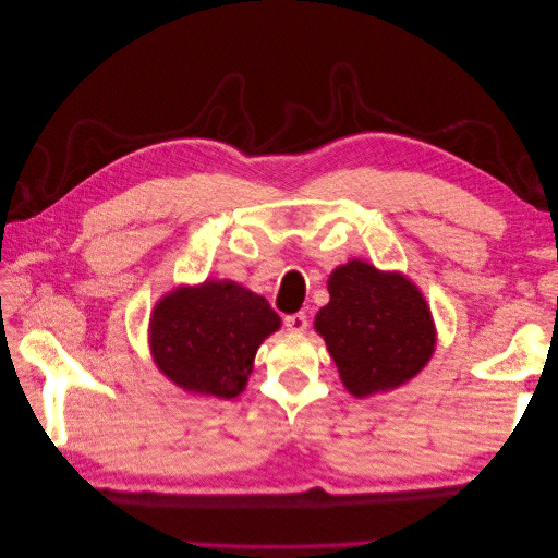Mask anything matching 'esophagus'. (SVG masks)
<instances>
[{"label":"esophagus","mask_w":558,"mask_h":558,"mask_svg":"<svg viewBox=\"0 0 558 558\" xmlns=\"http://www.w3.org/2000/svg\"><path fill=\"white\" fill-rule=\"evenodd\" d=\"M283 326H286V330H291V332H305L307 326H310V320H307L305 314H291V316L283 318Z\"/></svg>","instance_id":"obj_1"}]
</instances>
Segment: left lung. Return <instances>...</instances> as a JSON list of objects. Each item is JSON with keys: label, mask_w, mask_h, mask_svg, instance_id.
<instances>
[{"label": "left lung", "mask_w": 558, "mask_h": 558, "mask_svg": "<svg viewBox=\"0 0 558 558\" xmlns=\"http://www.w3.org/2000/svg\"><path fill=\"white\" fill-rule=\"evenodd\" d=\"M328 293L314 328L351 396L393 391L426 367L435 324L426 298L408 277L349 260L332 269Z\"/></svg>", "instance_id": "8db88e82"}]
</instances>
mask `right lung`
Wrapping results in <instances>:
<instances>
[{
  "label": "right lung",
  "mask_w": 558,
  "mask_h": 558,
  "mask_svg": "<svg viewBox=\"0 0 558 558\" xmlns=\"http://www.w3.org/2000/svg\"><path fill=\"white\" fill-rule=\"evenodd\" d=\"M279 328L281 318L263 295L209 279L158 300L148 344L160 373L183 391L230 400L244 391L258 347Z\"/></svg>",
  "instance_id": "right-lung-1"
}]
</instances>
